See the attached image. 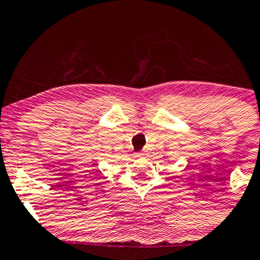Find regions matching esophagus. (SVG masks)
<instances>
[{
  "mask_svg": "<svg viewBox=\"0 0 260 260\" xmlns=\"http://www.w3.org/2000/svg\"><path fill=\"white\" fill-rule=\"evenodd\" d=\"M138 155H143V153H139V154H138Z\"/></svg>",
  "mask_w": 260,
  "mask_h": 260,
  "instance_id": "esophagus-1",
  "label": "esophagus"
}]
</instances>
